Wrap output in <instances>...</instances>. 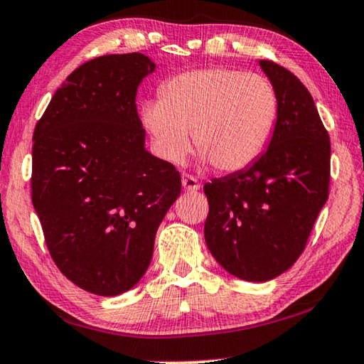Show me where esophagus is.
Masks as SVG:
<instances>
[{"mask_svg":"<svg viewBox=\"0 0 364 364\" xmlns=\"http://www.w3.org/2000/svg\"><path fill=\"white\" fill-rule=\"evenodd\" d=\"M181 184H183V188L189 193H196L200 188L198 180H196V178L191 176V175H186V173H184L183 178H181Z\"/></svg>","mask_w":364,"mask_h":364,"instance_id":"1","label":"esophagus"}]
</instances>
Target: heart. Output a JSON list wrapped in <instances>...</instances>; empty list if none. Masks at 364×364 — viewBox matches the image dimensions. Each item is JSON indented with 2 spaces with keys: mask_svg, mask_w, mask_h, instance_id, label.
<instances>
[{
  "mask_svg": "<svg viewBox=\"0 0 364 364\" xmlns=\"http://www.w3.org/2000/svg\"><path fill=\"white\" fill-rule=\"evenodd\" d=\"M141 119L165 160L180 164L186 157L191 131L200 160L220 171H240L267 147L277 119V94L261 74L196 69L166 80L160 102H147Z\"/></svg>",
  "mask_w": 364,
  "mask_h": 364,
  "instance_id": "heart-1",
  "label": "heart"
}]
</instances>
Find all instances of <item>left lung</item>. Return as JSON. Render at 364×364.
Wrapping results in <instances>:
<instances>
[{"instance_id": "obj_1", "label": "left lung", "mask_w": 364, "mask_h": 364, "mask_svg": "<svg viewBox=\"0 0 364 364\" xmlns=\"http://www.w3.org/2000/svg\"><path fill=\"white\" fill-rule=\"evenodd\" d=\"M277 94L265 152L247 168L204 184L205 243L228 274L272 280L296 262L328 198L331 141L314 100L295 74L259 61Z\"/></svg>"}]
</instances>
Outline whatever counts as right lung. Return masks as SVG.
<instances>
[{
    "mask_svg": "<svg viewBox=\"0 0 364 364\" xmlns=\"http://www.w3.org/2000/svg\"><path fill=\"white\" fill-rule=\"evenodd\" d=\"M155 63L142 53L84 63L33 131L32 203L48 251L73 284L117 296L142 279L181 176L146 149L136 108Z\"/></svg>",
    "mask_w": 364,
    "mask_h": 364,
    "instance_id": "add662e5",
    "label": "right lung"
}]
</instances>
